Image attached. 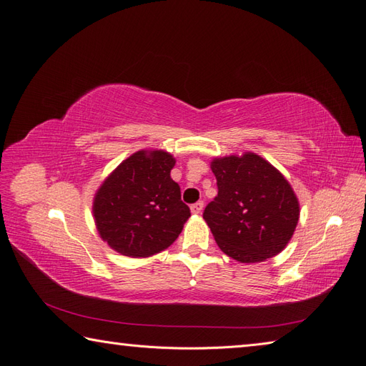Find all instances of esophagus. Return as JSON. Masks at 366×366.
Wrapping results in <instances>:
<instances>
[{
  "mask_svg": "<svg viewBox=\"0 0 366 366\" xmlns=\"http://www.w3.org/2000/svg\"><path fill=\"white\" fill-rule=\"evenodd\" d=\"M203 207H204V203H203V202H197V203H194V204L191 206V212H192V214H200L202 210H203Z\"/></svg>",
  "mask_w": 366,
  "mask_h": 366,
  "instance_id": "34e87169",
  "label": "esophagus"
}]
</instances>
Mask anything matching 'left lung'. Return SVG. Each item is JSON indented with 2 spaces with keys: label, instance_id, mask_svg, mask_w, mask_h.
I'll return each instance as SVG.
<instances>
[{
  "label": "left lung",
  "instance_id": "8db88e82",
  "mask_svg": "<svg viewBox=\"0 0 366 366\" xmlns=\"http://www.w3.org/2000/svg\"><path fill=\"white\" fill-rule=\"evenodd\" d=\"M218 195L206 219L218 247L239 262H261L284 250L299 219L290 183L253 152L214 159Z\"/></svg>",
  "mask_w": 366,
  "mask_h": 366
}]
</instances>
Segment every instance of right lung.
Listing matches in <instances>:
<instances>
[{
    "label": "right lung",
    "instance_id": "add662e5",
    "mask_svg": "<svg viewBox=\"0 0 366 366\" xmlns=\"http://www.w3.org/2000/svg\"><path fill=\"white\" fill-rule=\"evenodd\" d=\"M174 164L164 151H137L107 177L94 195L93 215L109 247L147 258L179 238L191 210L171 179Z\"/></svg>",
    "mask_w": 366,
    "mask_h": 366
}]
</instances>
